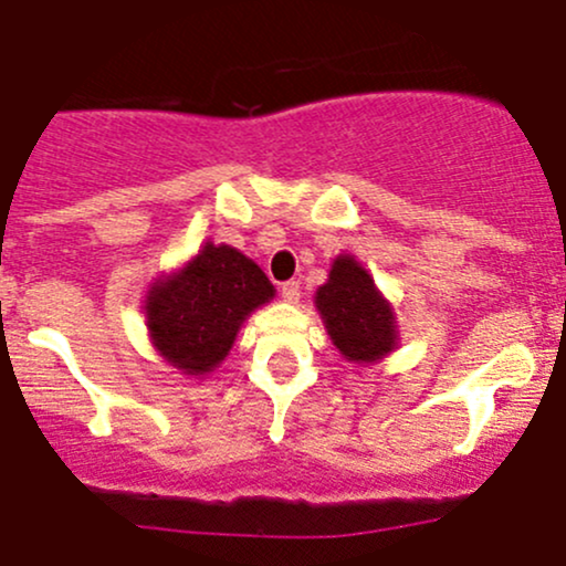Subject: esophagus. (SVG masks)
Returning <instances> with one entry per match:
<instances>
[{
	"label": "esophagus",
	"mask_w": 566,
	"mask_h": 566,
	"mask_svg": "<svg viewBox=\"0 0 566 566\" xmlns=\"http://www.w3.org/2000/svg\"><path fill=\"white\" fill-rule=\"evenodd\" d=\"M282 298L287 301V304H295V301L301 298V284L298 282H284L282 284Z\"/></svg>",
	"instance_id": "1"
}]
</instances>
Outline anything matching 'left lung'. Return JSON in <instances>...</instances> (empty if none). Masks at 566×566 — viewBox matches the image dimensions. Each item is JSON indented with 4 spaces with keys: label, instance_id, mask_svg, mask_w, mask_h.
<instances>
[{
    "label": "left lung",
    "instance_id": "8db88e82",
    "mask_svg": "<svg viewBox=\"0 0 566 566\" xmlns=\"http://www.w3.org/2000/svg\"><path fill=\"white\" fill-rule=\"evenodd\" d=\"M315 306L331 342L347 361L375 364L397 347L391 304L356 256H336L328 282L317 290Z\"/></svg>",
    "mask_w": 566,
    "mask_h": 566
}]
</instances>
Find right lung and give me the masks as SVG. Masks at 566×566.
<instances>
[{"label": "right lung", "instance_id": "right-lung-1", "mask_svg": "<svg viewBox=\"0 0 566 566\" xmlns=\"http://www.w3.org/2000/svg\"><path fill=\"white\" fill-rule=\"evenodd\" d=\"M273 293L247 254L205 243L180 271L153 282L145 301L153 347L182 375L213 373L235 345L243 319Z\"/></svg>", "mask_w": 566, "mask_h": 566}]
</instances>
